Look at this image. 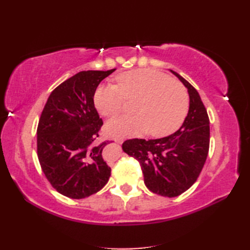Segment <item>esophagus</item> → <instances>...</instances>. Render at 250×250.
I'll use <instances>...</instances> for the list:
<instances>
[{
	"label": "esophagus",
	"mask_w": 250,
	"mask_h": 250,
	"mask_svg": "<svg viewBox=\"0 0 250 250\" xmlns=\"http://www.w3.org/2000/svg\"><path fill=\"white\" fill-rule=\"evenodd\" d=\"M124 141H125V139H122V137H116V139H115V142L118 143V144H122Z\"/></svg>",
	"instance_id": "1"
}]
</instances>
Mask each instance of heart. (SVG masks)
<instances>
[{
    "label": "heart",
    "instance_id": "b5f03b06",
    "mask_svg": "<svg viewBox=\"0 0 250 250\" xmlns=\"http://www.w3.org/2000/svg\"><path fill=\"white\" fill-rule=\"evenodd\" d=\"M118 86L102 84L94 92V105L105 117L118 115L126 101H137L134 117H117L106 124L115 137L140 136L150 131L167 136L183 124L188 110V93L177 82L155 70H134L117 77Z\"/></svg>",
    "mask_w": 250,
    "mask_h": 250
}]
</instances>
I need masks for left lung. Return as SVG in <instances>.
I'll use <instances>...</instances> for the list:
<instances>
[{"mask_svg":"<svg viewBox=\"0 0 250 250\" xmlns=\"http://www.w3.org/2000/svg\"><path fill=\"white\" fill-rule=\"evenodd\" d=\"M189 93V110L175 133L157 140H128L122 149L140 162L151 192L178 196L192 186L204 167L209 148V119L199 92L171 70Z\"/></svg>","mask_w":250,"mask_h":250,"instance_id":"obj_1","label":"left lung"}]
</instances>
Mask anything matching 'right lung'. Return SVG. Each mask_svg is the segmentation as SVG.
<instances>
[{
	"mask_svg": "<svg viewBox=\"0 0 250 250\" xmlns=\"http://www.w3.org/2000/svg\"><path fill=\"white\" fill-rule=\"evenodd\" d=\"M83 71L59 84L49 95L37 126V157L46 178L71 199L97 193L107 184L110 167L98 144L103 121L93 97L100 83L115 72Z\"/></svg>",
	"mask_w": 250,
	"mask_h": 250,
	"instance_id": "obj_1",
	"label": "right lung"
}]
</instances>
